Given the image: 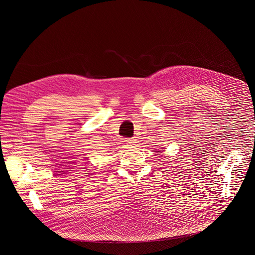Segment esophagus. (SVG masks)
<instances>
[{
    "label": "esophagus",
    "mask_w": 255,
    "mask_h": 255,
    "mask_svg": "<svg viewBox=\"0 0 255 255\" xmlns=\"http://www.w3.org/2000/svg\"><path fill=\"white\" fill-rule=\"evenodd\" d=\"M126 141H127V143H128V144H130V145H134V144H136V140H135V139H133V138L127 139Z\"/></svg>",
    "instance_id": "1"
}]
</instances>
